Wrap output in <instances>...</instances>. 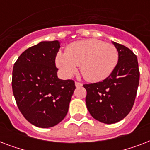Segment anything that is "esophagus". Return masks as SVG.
<instances>
[{"mask_svg": "<svg viewBox=\"0 0 150 150\" xmlns=\"http://www.w3.org/2000/svg\"><path fill=\"white\" fill-rule=\"evenodd\" d=\"M75 86L76 87H80L82 86V83H81V82H75Z\"/></svg>", "mask_w": 150, "mask_h": 150, "instance_id": "esophagus-1", "label": "esophagus"}]
</instances>
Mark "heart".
<instances>
[{"mask_svg": "<svg viewBox=\"0 0 150 150\" xmlns=\"http://www.w3.org/2000/svg\"><path fill=\"white\" fill-rule=\"evenodd\" d=\"M119 55L113 44L95 39L77 41L68 46L65 54L57 53L56 64L61 75L70 78L77 71L90 82H99L109 77L116 68Z\"/></svg>", "mask_w": 150, "mask_h": 150, "instance_id": "1", "label": "heart"}]
</instances>
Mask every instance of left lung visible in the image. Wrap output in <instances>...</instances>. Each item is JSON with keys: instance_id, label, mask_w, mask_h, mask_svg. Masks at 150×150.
<instances>
[{"instance_id": "1", "label": "left lung", "mask_w": 150, "mask_h": 150, "mask_svg": "<svg viewBox=\"0 0 150 150\" xmlns=\"http://www.w3.org/2000/svg\"><path fill=\"white\" fill-rule=\"evenodd\" d=\"M112 43L119 55L114 71L102 82L83 85L87 109L94 119L104 124L117 123L129 114L139 82L136 55L125 46Z\"/></svg>"}]
</instances>
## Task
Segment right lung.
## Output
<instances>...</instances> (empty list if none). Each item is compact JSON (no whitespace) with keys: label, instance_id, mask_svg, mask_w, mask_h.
<instances>
[{"label":"right lung","instance_id":"obj_1","mask_svg":"<svg viewBox=\"0 0 150 150\" xmlns=\"http://www.w3.org/2000/svg\"><path fill=\"white\" fill-rule=\"evenodd\" d=\"M60 42L43 41L28 48L14 64L12 90L18 109L39 128L60 123L68 113L75 89L73 80L57 77L55 58Z\"/></svg>","mask_w":150,"mask_h":150}]
</instances>
